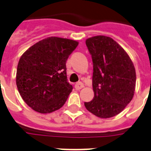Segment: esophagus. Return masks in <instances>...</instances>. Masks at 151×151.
<instances>
[{
	"instance_id": "esophagus-1",
	"label": "esophagus",
	"mask_w": 151,
	"mask_h": 151,
	"mask_svg": "<svg viewBox=\"0 0 151 151\" xmlns=\"http://www.w3.org/2000/svg\"><path fill=\"white\" fill-rule=\"evenodd\" d=\"M84 84L81 83V82H78V83L75 84L76 90H81V89L84 88Z\"/></svg>"
}]
</instances>
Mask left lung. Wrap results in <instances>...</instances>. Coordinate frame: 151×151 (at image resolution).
I'll return each mask as SVG.
<instances>
[{"instance_id": "obj_1", "label": "left lung", "mask_w": 151, "mask_h": 151, "mask_svg": "<svg viewBox=\"0 0 151 151\" xmlns=\"http://www.w3.org/2000/svg\"><path fill=\"white\" fill-rule=\"evenodd\" d=\"M93 61L94 99L84 102L88 111L101 119L119 114L133 99L136 70L124 49L113 39L96 35L87 39Z\"/></svg>"}]
</instances>
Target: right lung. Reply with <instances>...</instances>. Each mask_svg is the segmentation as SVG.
I'll return each mask as SVG.
<instances>
[{"mask_svg": "<svg viewBox=\"0 0 151 151\" xmlns=\"http://www.w3.org/2000/svg\"><path fill=\"white\" fill-rule=\"evenodd\" d=\"M78 46L76 40L52 36L36 42L22 55L16 85L34 111L51 113L64 105L73 89L67 81L66 62Z\"/></svg>", "mask_w": 151, "mask_h": 151, "instance_id": "1", "label": "right lung"}]
</instances>
